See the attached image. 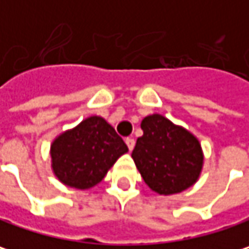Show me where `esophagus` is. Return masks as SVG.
I'll return each mask as SVG.
<instances>
[{"mask_svg": "<svg viewBox=\"0 0 249 249\" xmlns=\"http://www.w3.org/2000/svg\"><path fill=\"white\" fill-rule=\"evenodd\" d=\"M134 143H136V142H134L133 137H127V139H126V144H127V147H129V150L130 151L133 150Z\"/></svg>", "mask_w": 249, "mask_h": 249, "instance_id": "34e87169", "label": "esophagus"}]
</instances>
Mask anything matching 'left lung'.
<instances>
[{
    "label": "left lung",
    "mask_w": 249,
    "mask_h": 249,
    "mask_svg": "<svg viewBox=\"0 0 249 249\" xmlns=\"http://www.w3.org/2000/svg\"><path fill=\"white\" fill-rule=\"evenodd\" d=\"M140 126L143 136L137 139L132 157L144 183L160 196L196 184L204 164L198 139L159 113L146 116Z\"/></svg>",
    "instance_id": "left-lung-1"
}]
</instances>
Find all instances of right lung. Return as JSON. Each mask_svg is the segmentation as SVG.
Here are the masks:
<instances>
[{"label":"right lung","instance_id":"add662e5","mask_svg":"<svg viewBox=\"0 0 249 249\" xmlns=\"http://www.w3.org/2000/svg\"><path fill=\"white\" fill-rule=\"evenodd\" d=\"M129 149L100 116H90L61 133L51 144V167L65 186L88 190L99 184Z\"/></svg>","mask_w":249,"mask_h":249}]
</instances>
